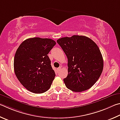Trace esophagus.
<instances>
[{"mask_svg": "<svg viewBox=\"0 0 120 120\" xmlns=\"http://www.w3.org/2000/svg\"><path fill=\"white\" fill-rule=\"evenodd\" d=\"M60 69H61V68H60H60H57V71L58 72V71H60Z\"/></svg>", "mask_w": 120, "mask_h": 120, "instance_id": "obj_1", "label": "esophagus"}]
</instances>
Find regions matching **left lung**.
Returning a JSON list of instances; mask_svg holds the SVG:
<instances>
[{"instance_id": "obj_1", "label": "left lung", "mask_w": 120, "mask_h": 120, "mask_svg": "<svg viewBox=\"0 0 120 120\" xmlns=\"http://www.w3.org/2000/svg\"><path fill=\"white\" fill-rule=\"evenodd\" d=\"M57 42L68 59V73L63 79L66 87L76 92L90 89L103 69V60L98 45L84 36L63 37Z\"/></svg>"}]
</instances>
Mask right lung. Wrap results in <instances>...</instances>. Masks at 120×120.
Returning <instances> with one entry per match:
<instances>
[{"label": "right lung", "instance_id": "right-lung-1", "mask_svg": "<svg viewBox=\"0 0 120 120\" xmlns=\"http://www.w3.org/2000/svg\"><path fill=\"white\" fill-rule=\"evenodd\" d=\"M55 45L52 39L34 37L25 40L17 49L14 61L15 73L29 91L43 93L50 88L55 73L47 54Z\"/></svg>", "mask_w": 120, "mask_h": 120}]
</instances>
